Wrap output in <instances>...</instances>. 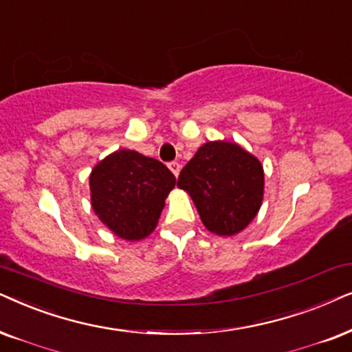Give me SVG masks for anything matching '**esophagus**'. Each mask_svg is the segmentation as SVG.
Here are the masks:
<instances>
[{
	"label": "esophagus",
	"instance_id": "1",
	"mask_svg": "<svg viewBox=\"0 0 352 352\" xmlns=\"http://www.w3.org/2000/svg\"><path fill=\"white\" fill-rule=\"evenodd\" d=\"M168 168H170V172L173 173V175L175 177H179V173H180V164L179 162H170L168 164Z\"/></svg>",
	"mask_w": 352,
	"mask_h": 352
}]
</instances>
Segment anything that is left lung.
I'll list each match as a JSON object with an SVG mask.
<instances>
[{
	"instance_id": "8db88e82",
	"label": "left lung",
	"mask_w": 352,
	"mask_h": 352,
	"mask_svg": "<svg viewBox=\"0 0 352 352\" xmlns=\"http://www.w3.org/2000/svg\"><path fill=\"white\" fill-rule=\"evenodd\" d=\"M185 190L210 233L233 236L245 230L264 199V167L235 142H208L182 168Z\"/></svg>"
}]
</instances>
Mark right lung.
Returning a JSON list of instances; mask_svg holds the SVG:
<instances>
[{
	"mask_svg": "<svg viewBox=\"0 0 352 352\" xmlns=\"http://www.w3.org/2000/svg\"><path fill=\"white\" fill-rule=\"evenodd\" d=\"M175 186V177L157 159L117 149L90 173L91 208L116 236L140 241L151 235Z\"/></svg>",
	"mask_w": 352,
	"mask_h": 352,
	"instance_id": "obj_1",
	"label": "right lung"
}]
</instances>
